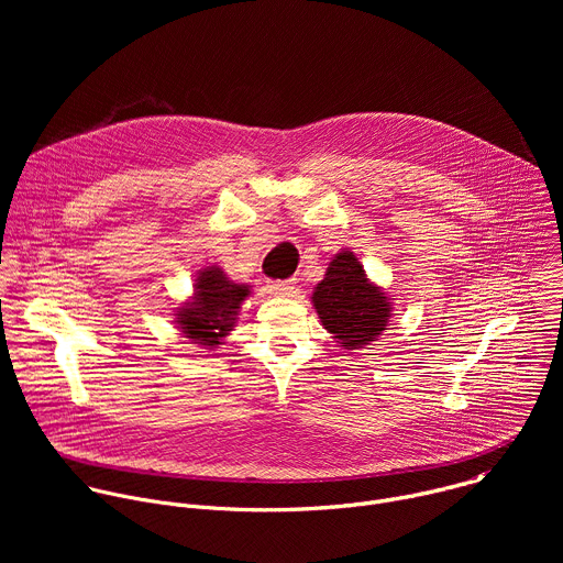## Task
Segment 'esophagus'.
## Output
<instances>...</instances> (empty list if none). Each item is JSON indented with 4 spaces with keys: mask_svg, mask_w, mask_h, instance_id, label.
<instances>
[{
    "mask_svg": "<svg viewBox=\"0 0 563 563\" xmlns=\"http://www.w3.org/2000/svg\"><path fill=\"white\" fill-rule=\"evenodd\" d=\"M296 287V278H287V280H272L269 283V291L276 296H289Z\"/></svg>",
    "mask_w": 563,
    "mask_h": 563,
    "instance_id": "esophagus-1",
    "label": "esophagus"
}]
</instances>
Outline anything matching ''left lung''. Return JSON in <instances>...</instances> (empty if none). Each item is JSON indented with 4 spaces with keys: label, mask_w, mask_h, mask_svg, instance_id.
<instances>
[{
    "label": "left lung",
    "mask_w": 563,
    "mask_h": 563,
    "mask_svg": "<svg viewBox=\"0 0 563 563\" xmlns=\"http://www.w3.org/2000/svg\"><path fill=\"white\" fill-rule=\"evenodd\" d=\"M313 309L320 323L345 350H358L387 330L391 305L352 252L332 258L325 278L313 287Z\"/></svg>",
    "instance_id": "left-lung-1"
}]
</instances>
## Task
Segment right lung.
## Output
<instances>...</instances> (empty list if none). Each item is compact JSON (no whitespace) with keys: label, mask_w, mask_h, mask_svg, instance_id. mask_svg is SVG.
I'll list each match as a JSON object with an SVG mask.
<instances>
[{"label":"right lung","mask_w":563,"mask_h":563,"mask_svg":"<svg viewBox=\"0 0 563 563\" xmlns=\"http://www.w3.org/2000/svg\"><path fill=\"white\" fill-rule=\"evenodd\" d=\"M252 294L250 285H238L211 265L198 272L194 296L176 309V328L205 350H213L233 330L240 305Z\"/></svg>","instance_id":"obj_1"}]
</instances>
